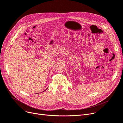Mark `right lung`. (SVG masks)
I'll return each mask as SVG.
<instances>
[{
  "label": "right lung",
  "instance_id": "obj_1",
  "mask_svg": "<svg viewBox=\"0 0 123 123\" xmlns=\"http://www.w3.org/2000/svg\"><path fill=\"white\" fill-rule=\"evenodd\" d=\"M47 89H48V88H47ZM46 90H47V89H46ZM46 90H44V91H46Z\"/></svg>",
  "mask_w": 123,
  "mask_h": 123
}]
</instances>
